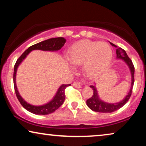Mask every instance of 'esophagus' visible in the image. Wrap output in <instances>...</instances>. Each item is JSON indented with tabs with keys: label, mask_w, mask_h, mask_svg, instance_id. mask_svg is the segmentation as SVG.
Here are the masks:
<instances>
[{
	"label": "esophagus",
	"mask_w": 146,
	"mask_h": 146,
	"mask_svg": "<svg viewBox=\"0 0 146 146\" xmlns=\"http://www.w3.org/2000/svg\"><path fill=\"white\" fill-rule=\"evenodd\" d=\"M82 84L80 82H76L73 84V86H74L75 88H81L82 87Z\"/></svg>",
	"instance_id": "34e87169"
}]
</instances>
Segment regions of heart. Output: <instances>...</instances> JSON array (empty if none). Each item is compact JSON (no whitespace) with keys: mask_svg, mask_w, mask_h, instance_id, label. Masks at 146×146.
Listing matches in <instances>:
<instances>
[{"mask_svg":"<svg viewBox=\"0 0 146 146\" xmlns=\"http://www.w3.org/2000/svg\"><path fill=\"white\" fill-rule=\"evenodd\" d=\"M112 50L106 42L84 40L74 44L69 51L68 60L74 65L83 64L85 72L95 77L104 72L110 64Z\"/></svg>","mask_w":146,"mask_h":146,"instance_id":"obj_1","label":"heart"}]
</instances>
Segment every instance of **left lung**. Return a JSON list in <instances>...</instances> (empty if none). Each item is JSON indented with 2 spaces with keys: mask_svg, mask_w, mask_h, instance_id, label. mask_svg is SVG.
<instances>
[{
  "mask_svg": "<svg viewBox=\"0 0 146 146\" xmlns=\"http://www.w3.org/2000/svg\"><path fill=\"white\" fill-rule=\"evenodd\" d=\"M110 43L111 46L116 48V50H115L117 55L116 58L122 60L129 68V71H130L131 73V87L127 94L125 96V97L122 100L117 103H108L100 99V98L98 95V93L96 87V83H94V85L90 86V88L93 90V95L90 98L87 100L86 104L90 109H91L92 111H97V112L111 113L117 110H119L121 107L123 106L127 102V101L129 100V98L131 96V92H132L133 83H134L135 69L131 59L127 55V54L124 50L121 48L117 47V46L113 44V43Z\"/></svg>",
  "mask_w": 146,
  "mask_h": 146,
  "instance_id": "obj_1",
  "label": "left lung"
}]
</instances>
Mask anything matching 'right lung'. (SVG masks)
I'll return each mask as SVG.
<instances>
[{"label":"right lung","instance_id":"obj_1","mask_svg":"<svg viewBox=\"0 0 146 146\" xmlns=\"http://www.w3.org/2000/svg\"><path fill=\"white\" fill-rule=\"evenodd\" d=\"M66 39L63 37H58L53 38H50L46 40H44L36 44L31 46H30L27 50L24 52L23 54L19 57L17 60V62L15 65L14 68V74H13V82H14V87H15V91L17 95V97L21 105L25 108L30 112L35 113L37 115H46L54 112L60 106H61L64 101L65 100V89L68 86H70V84H62L59 87L56 93L55 94L53 98L49 101L46 104L40 106H35L30 104L24 100L21 95H20L19 92L17 89V84H16V75H17V69L19 65L22 63L23 60L26 58L27 55L31 52V51L35 50H40L43 51H51L54 52L58 51L62 48V47L66 43Z\"/></svg>","mask_w":146,"mask_h":146}]
</instances>
